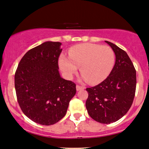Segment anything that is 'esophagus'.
Segmentation results:
<instances>
[{
	"label": "esophagus",
	"mask_w": 149,
	"mask_h": 149,
	"mask_svg": "<svg viewBox=\"0 0 149 149\" xmlns=\"http://www.w3.org/2000/svg\"><path fill=\"white\" fill-rule=\"evenodd\" d=\"M76 89L77 91H80V90H82V89H84L85 87H82V86H80V85H77L76 86Z\"/></svg>",
	"instance_id": "34e87169"
}]
</instances>
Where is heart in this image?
<instances>
[{"label":"heart","mask_w":149,"mask_h":149,"mask_svg":"<svg viewBox=\"0 0 149 149\" xmlns=\"http://www.w3.org/2000/svg\"><path fill=\"white\" fill-rule=\"evenodd\" d=\"M115 60V54L109 47L84 43L70 48L69 58L61 55L58 63L66 78H72L80 67L81 80L87 81L90 84H97L110 74Z\"/></svg>","instance_id":"b5f03b06"}]
</instances>
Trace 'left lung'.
<instances>
[{
	"label": "left lung",
	"instance_id": "8db88e82",
	"mask_svg": "<svg viewBox=\"0 0 149 149\" xmlns=\"http://www.w3.org/2000/svg\"><path fill=\"white\" fill-rule=\"evenodd\" d=\"M105 42L115 53V66L104 81L86 89L88 98L85 106L93 120L109 124L123 117L131 107L135 96L136 72L125 51L111 42Z\"/></svg>",
	"mask_w": 149,
	"mask_h": 149
}]
</instances>
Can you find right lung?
Wrapping results in <instances>:
<instances>
[{
	"mask_svg": "<svg viewBox=\"0 0 149 149\" xmlns=\"http://www.w3.org/2000/svg\"><path fill=\"white\" fill-rule=\"evenodd\" d=\"M60 42L47 41L28 51L15 74L17 99L22 112L36 123L51 125L66 115L76 85L62 78Z\"/></svg>",
	"mask_w": 149,
	"mask_h": 149,
	"instance_id": "1",
	"label": "right lung"
}]
</instances>
